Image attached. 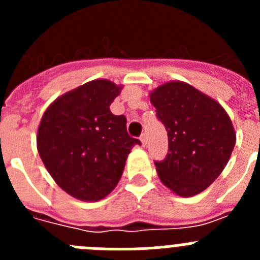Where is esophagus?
Masks as SVG:
<instances>
[{"instance_id": "esophagus-1", "label": "esophagus", "mask_w": 260, "mask_h": 260, "mask_svg": "<svg viewBox=\"0 0 260 260\" xmlns=\"http://www.w3.org/2000/svg\"><path fill=\"white\" fill-rule=\"evenodd\" d=\"M141 142H142V146L146 147V144H147V137H146V134H142V135H141Z\"/></svg>"}]
</instances>
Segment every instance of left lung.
Wrapping results in <instances>:
<instances>
[{"label": "left lung", "instance_id": "obj_1", "mask_svg": "<svg viewBox=\"0 0 260 260\" xmlns=\"http://www.w3.org/2000/svg\"><path fill=\"white\" fill-rule=\"evenodd\" d=\"M168 132V155L155 161L161 182L180 197L206 190L224 171L236 132L219 103L185 82L172 80L150 93Z\"/></svg>", "mask_w": 260, "mask_h": 260}]
</instances>
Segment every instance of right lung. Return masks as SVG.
<instances>
[{"instance_id":"1","label":"right lung","mask_w":260,"mask_h":260,"mask_svg":"<svg viewBox=\"0 0 260 260\" xmlns=\"http://www.w3.org/2000/svg\"><path fill=\"white\" fill-rule=\"evenodd\" d=\"M121 86L91 80L57 98L41 117L36 144L57 185L84 202L105 198L118 183L126 158L141 144L126 130V117L110 104Z\"/></svg>"}]
</instances>
